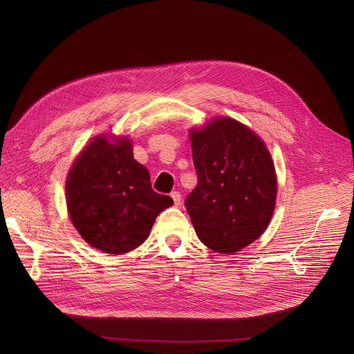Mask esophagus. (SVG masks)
<instances>
[{
	"instance_id": "esophagus-1",
	"label": "esophagus",
	"mask_w": 354,
	"mask_h": 354,
	"mask_svg": "<svg viewBox=\"0 0 354 354\" xmlns=\"http://www.w3.org/2000/svg\"><path fill=\"white\" fill-rule=\"evenodd\" d=\"M171 196H172V199H174V203H175V207L180 205V201H182V198H180V194H179L178 191H174V192L171 194Z\"/></svg>"
}]
</instances>
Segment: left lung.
Wrapping results in <instances>:
<instances>
[{
	"mask_svg": "<svg viewBox=\"0 0 354 354\" xmlns=\"http://www.w3.org/2000/svg\"><path fill=\"white\" fill-rule=\"evenodd\" d=\"M198 176L185 199L198 238L216 252H236L267 230L277 196L264 142L234 119L218 118L191 132Z\"/></svg>",
	"mask_w": 354,
	"mask_h": 354,
	"instance_id": "obj_1",
	"label": "left lung"
}]
</instances>
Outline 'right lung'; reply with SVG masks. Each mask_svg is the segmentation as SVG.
<instances>
[{"label": "right lung", "mask_w": 354, "mask_h": 354, "mask_svg": "<svg viewBox=\"0 0 354 354\" xmlns=\"http://www.w3.org/2000/svg\"><path fill=\"white\" fill-rule=\"evenodd\" d=\"M73 225L87 244L107 254L135 250L174 199L152 189L151 175L133 159L129 139H93L74 162L66 183Z\"/></svg>", "instance_id": "right-lung-1"}]
</instances>
